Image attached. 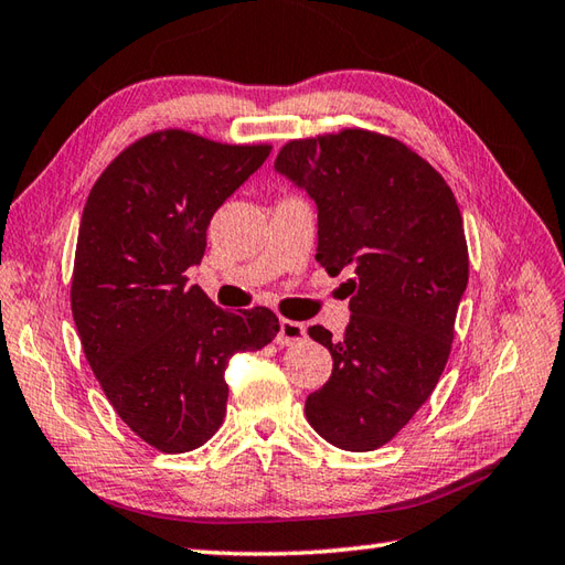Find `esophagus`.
Returning a JSON list of instances; mask_svg holds the SVG:
<instances>
[{"instance_id": "34e87169", "label": "esophagus", "mask_w": 565, "mask_h": 565, "mask_svg": "<svg viewBox=\"0 0 565 565\" xmlns=\"http://www.w3.org/2000/svg\"><path fill=\"white\" fill-rule=\"evenodd\" d=\"M306 340V326L303 322H296V320H279V334H276V344L279 347H294V344H301Z\"/></svg>"}]
</instances>
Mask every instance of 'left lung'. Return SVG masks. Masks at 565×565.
Segmentation results:
<instances>
[{
	"label": "left lung",
	"instance_id": "left-lung-1",
	"mask_svg": "<svg viewBox=\"0 0 565 565\" xmlns=\"http://www.w3.org/2000/svg\"><path fill=\"white\" fill-rule=\"evenodd\" d=\"M274 170L316 201V259L347 281L342 340L313 326L332 376L306 401L322 439L347 451L391 441L435 391L468 284L461 211L441 174L401 140L362 128L291 140Z\"/></svg>",
	"mask_w": 565,
	"mask_h": 565
}]
</instances>
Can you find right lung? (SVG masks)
<instances>
[{"label": "right lung", "mask_w": 565, "mask_h": 565, "mask_svg": "<svg viewBox=\"0 0 565 565\" xmlns=\"http://www.w3.org/2000/svg\"><path fill=\"white\" fill-rule=\"evenodd\" d=\"M269 152L158 130L118 154L84 203L70 291L82 350L118 417L164 454L215 435L231 356L279 332L269 308L233 313L186 286L213 213Z\"/></svg>", "instance_id": "right-lung-1"}]
</instances>
